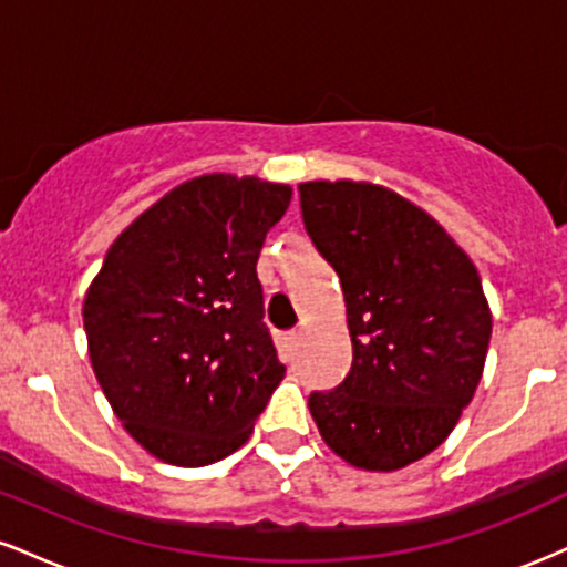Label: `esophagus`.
Masks as SVG:
<instances>
[{"mask_svg": "<svg viewBox=\"0 0 567 567\" xmlns=\"http://www.w3.org/2000/svg\"><path fill=\"white\" fill-rule=\"evenodd\" d=\"M285 341H288L290 349H296L298 341H301V330H290V333L285 336Z\"/></svg>", "mask_w": 567, "mask_h": 567, "instance_id": "esophagus-1", "label": "esophagus"}]
</instances>
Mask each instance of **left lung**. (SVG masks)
Returning a JSON list of instances; mask_svg holds the SVG:
<instances>
[{
	"label": "left lung",
	"instance_id": "obj_1",
	"mask_svg": "<svg viewBox=\"0 0 567 567\" xmlns=\"http://www.w3.org/2000/svg\"><path fill=\"white\" fill-rule=\"evenodd\" d=\"M303 226L336 269L349 375L311 392L322 440L357 470L394 472L445 442L483 379L491 309L464 250L392 188L309 181Z\"/></svg>",
	"mask_w": 567,
	"mask_h": 567
}]
</instances>
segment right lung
I'll return each instance as SVG.
<instances>
[{"mask_svg":"<svg viewBox=\"0 0 567 567\" xmlns=\"http://www.w3.org/2000/svg\"><path fill=\"white\" fill-rule=\"evenodd\" d=\"M292 188L213 173L116 237L84 296L90 362L148 453L207 466L243 447L285 379L256 264Z\"/></svg>","mask_w":567,"mask_h":567,"instance_id":"right-lung-1","label":"right lung"}]
</instances>
